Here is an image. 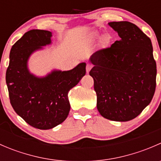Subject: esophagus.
Returning <instances> with one entry per match:
<instances>
[{
    "label": "esophagus",
    "mask_w": 161,
    "mask_h": 161,
    "mask_svg": "<svg viewBox=\"0 0 161 161\" xmlns=\"http://www.w3.org/2000/svg\"><path fill=\"white\" fill-rule=\"evenodd\" d=\"M92 64H86V73H89L90 72V71L91 70V69H92Z\"/></svg>",
    "instance_id": "34e87169"
}]
</instances>
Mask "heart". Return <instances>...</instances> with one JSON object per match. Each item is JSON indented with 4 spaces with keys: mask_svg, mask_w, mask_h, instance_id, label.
I'll use <instances>...</instances> for the list:
<instances>
[{
    "mask_svg": "<svg viewBox=\"0 0 161 161\" xmlns=\"http://www.w3.org/2000/svg\"><path fill=\"white\" fill-rule=\"evenodd\" d=\"M97 36H98V34H97V33H93V34H92V37H97ZM103 40H104V41L106 42V41H108V39L104 38V39H103Z\"/></svg>",
    "mask_w": 161,
    "mask_h": 161,
    "instance_id": "b5f03b06",
    "label": "heart"
}]
</instances>
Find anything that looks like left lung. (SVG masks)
I'll list each match as a JSON object with an SVG mask.
<instances>
[{
	"label": "left lung",
	"instance_id": "8db88e82",
	"mask_svg": "<svg viewBox=\"0 0 161 161\" xmlns=\"http://www.w3.org/2000/svg\"><path fill=\"white\" fill-rule=\"evenodd\" d=\"M119 40L90 57L97 110L115 121L134 119L148 106L156 89L157 64L150 39L129 22H111Z\"/></svg>",
	"mask_w": 161,
	"mask_h": 161
}]
</instances>
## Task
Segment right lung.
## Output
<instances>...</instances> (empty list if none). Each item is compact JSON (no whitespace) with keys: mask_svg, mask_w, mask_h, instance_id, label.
I'll return each mask as SVG.
<instances>
[{"mask_svg":"<svg viewBox=\"0 0 161 161\" xmlns=\"http://www.w3.org/2000/svg\"><path fill=\"white\" fill-rule=\"evenodd\" d=\"M52 32L32 30L12 46L6 83L13 109L25 122L39 129H50L62 123L70 111L69 90L86 75L85 62L69 71L53 70L43 77L28 69L31 55L51 43Z\"/></svg>","mask_w":161,"mask_h":161,"instance_id":"1","label":"right lung"}]
</instances>
